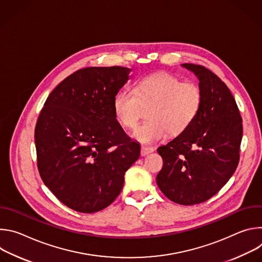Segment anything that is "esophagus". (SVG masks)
Listing matches in <instances>:
<instances>
[{
    "mask_svg": "<svg viewBox=\"0 0 262 262\" xmlns=\"http://www.w3.org/2000/svg\"><path fill=\"white\" fill-rule=\"evenodd\" d=\"M154 151H155V148H152V147H146V146L141 147V156L142 157H145Z\"/></svg>",
    "mask_w": 262,
    "mask_h": 262,
    "instance_id": "esophagus-1",
    "label": "esophagus"
}]
</instances>
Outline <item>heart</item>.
<instances>
[{
    "instance_id": "heart-1",
    "label": "heart",
    "mask_w": 262,
    "mask_h": 262,
    "mask_svg": "<svg viewBox=\"0 0 262 262\" xmlns=\"http://www.w3.org/2000/svg\"><path fill=\"white\" fill-rule=\"evenodd\" d=\"M202 105L200 87L182 82L169 72H158L140 79L134 91L123 89L113 99L114 114L128 129L137 126L144 108L148 121L139 125L133 137L142 144L163 141L170 133L178 136L196 120Z\"/></svg>"
}]
</instances>
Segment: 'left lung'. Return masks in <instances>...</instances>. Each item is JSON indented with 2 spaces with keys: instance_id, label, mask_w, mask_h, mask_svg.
<instances>
[{
  "instance_id": "left-lung-1",
  "label": "left lung",
  "mask_w": 262,
  "mask_h": 262,
  "mask_svg": "<svg viewBox=\"0 0 262 262\" xmlns=\"http://www.w3.org/2000/svg\"><path fill=\"white\" fill-rule=\"evenodd\" d=\"M181 65L198 78L202 105L188 129L158 148L164 165L157 183L171 201L194 205L214 196L236 170L243 120L234 97L219 77L201 65Z\"/></svg>"
}]
</instances>
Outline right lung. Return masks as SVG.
<instances>
[{
  "instance_id": "right-lung-1",
  "label": "right lung",
  "mask_w": 262,
  "mask_h": 262,
  "mask_svg": "<svg viewBox=\"0 0 262 262\" xmlns=\"http://www.w3.org/2000/svg\"><path fill=\"white\" fill-rule=\"evenodd\" d=\"M130 70L112 66L73 72L52 91L37 120L41 179L73 210L92 213L107 207L140 157V144L124 133L113 110Z\"/></svg>"
}]
</instances>
